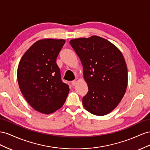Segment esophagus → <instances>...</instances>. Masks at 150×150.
<instances>
[{
	"label": "esophagus",
	"instance_id": "esophagus-1",
	"mask_svg": "<svg viewBox=\"0 0 150 150\" xmlns=\"http://www.w3.org/2000/svg\"><path fill=\"white\" fill-rule=\"evenodd\" d=\"M71 84H72V85H75V84H76V80H73V81H71Z\"/></svg>",
	"mask_w": 150,
	"mask_h": 150
}]
</instances>
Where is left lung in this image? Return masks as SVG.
<instances>
[{"label": "left lung", "instance_id": "8db88e82", "mask_svg": "<svg viewBox=\"0 0 150 150\" xmlns=\"http://www.w3.org/2000/svg\"><path fill=\"white\" fill-rule=\"evenodd\" d=\"M83 65L88 91L82 99L84 108L102 116L112 111L125 96L127 68L121 51L103 38L92 36L70 41Z\"/></svg>", "mask_w": 150, "mask_h": 150}]
</instances>
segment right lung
Segmentation results:
<instances>
[{"label": "right lung", "instance_id": "obj_1", "mask_svg": "<svg viewBox=\"0 0 150 150\" xmlns=\"http://www.w3.org/2000/svg\"><path fill=\"white\" fill-rule=\"evenodd\" d=\"M65 40L44 39L35 42L21 58L18 68L19 87L25 99L41 113L61 108L69 93L62 82L57 58Z\"/></svg>", "mask_w": 150, "mask_h": 150}]
</instances>
